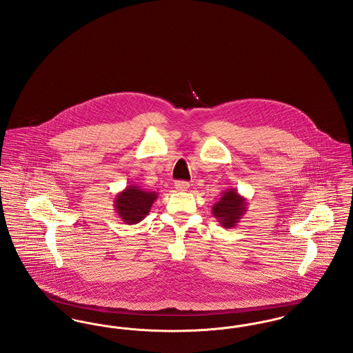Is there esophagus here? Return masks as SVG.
<instances>
[{
  "mask_svg": "<svg viewBox=\"0 0 353 353\" xmlns=\"http://www.w3.org/2000/svg\"><path fill=\"white\" fill-rule=\"evenodd\" d=\"M189 183H186V181H177L176 184H174V188L177 189V190H181V192H185V190H188L189 189Z\"/></svg>",
  "mask_w": 353,
  "mask_h": 353,
  "instance_id": "obj_1",
  "label": "esophagus"
}]
</instances>
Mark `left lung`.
I'll return each mask as SVG.
<instances>
[{"label": "left lung", "mask_w": 353, "mask_h": 353, "mask_svg": "<svg viewBox=\"0 0 353 353\" xmlns=\"http://www.w3.org/2000/svg\"><path fill=\"white\" fill-rule=\"evenodd\" d=\"M248 212V202L236 189L225 190L212 208V213L222 228H235Z\"/></svg>", "instance_id": "left-lung-1"}]
</instances>
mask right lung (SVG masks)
Listing matches in <instances>:
<instances>
[{
  "label": "right lung",
  "mask_w": 353,
  "mask_h": 353,
  "mask_svg": "<svg viewBox=\"0 0 353 353\" xmlns=\"http://www.w3.org/2000/svg\"><path fill=\"white\" fill-rule=\"evenodd\" d=\"M157 197V192L141 189L137 185H128L115 196L114 208L124 223L134 225L148 216L152 203Z\"/></svg>",
  "instance_id": "obj_1"
}]
</instances>
